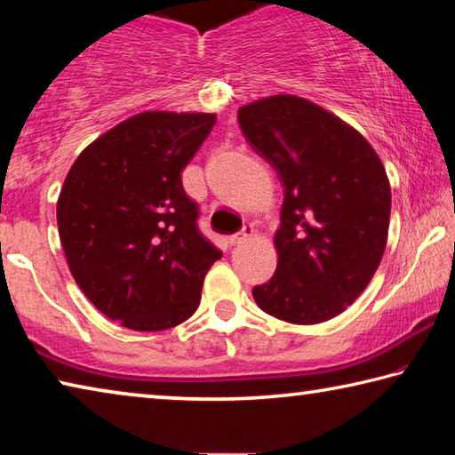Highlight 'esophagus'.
<instances>
[{"label":"esophagus","instance_id":"obj_1","mask_svg":"<svg viewBox=\"0 0 455 455\" xmlns=\"http://www.w3.org/2000/svg\"><path fill=\"white\" fill-rule=\"evenodd\" d=\"M252 235H255V228H252V225H244L241 230H238V233L230 235L228 241H230V244H241L246 241V238H251Z\"/></svg>","mask_w":455,"mask_h":455}]
</instances>
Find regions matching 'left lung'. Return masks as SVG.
Wrapping results in <instances>:
<instances>
[{"instance_id":"8db88e82","label":"left lung","mask_w":455,"mask_h":455,"mask_svg":"<svg viewBox=\"0 0 455 455\" xmlns=\"http://www.w3.org/2000/svg\"><path fill=\"white\" fill-rule=\"evenodd\" d=\"M238 126L284 192L279 263L252 297L287 323L333 319L363 292L387 243L391 188L381 160L357 130L291 94L241 108Z\"/></svg>"}]
</instances>
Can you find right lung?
Returning a JSON list of instances; mask_svg holds the SVG:
<instances>
[{
  "mask_svg": "<svg viewBox=\"0 0 455 455\" xmlns=\"http://www.w3.org/2000/svg\"><path fill=\"white\" fill-rule=\"evenodd\" d=\"M214 114L144 112L84 150L58 198L76 283L98 311L134 331H164L196 311L222 252L198 228L182 171Z\"/></svg>",
  "mask_w": 455,
  "mask_h": 455,
  "instance_id": "obj_1",
  "label": "right lung"
}]
</instances>
